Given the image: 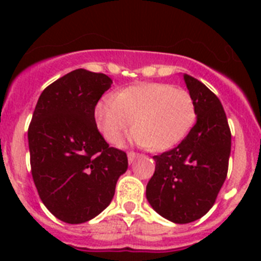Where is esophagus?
I'll list each match as a JSON object with an SVG mask.
<instances>
[{
  "label": "esophagus",
  "mask_w": 261,
  "mask_h": 261,
  "mask_svg": "<svg viewBox=\"0 0 261 261\" xmlns=\"http://www.w3.org/2000/svg\"><path fill=\"white\" fill-rule=\"evenodd\" d=\"M126 155H128V161H129V162L132 163L133 161H135L136 156H137V154H136L135 151H128V153H126Z\"/></svg>",
  "instance_id": "esophagus-1"
}]
</instances>
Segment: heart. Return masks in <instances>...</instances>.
<instances>
[{"instance_id": "b5f03b06", "label": "heart", "mask_w": 261, "mask_h": 261, "mask_svg": "<svg viewBox=\"0 0 261 261\" xmlns=\"http://www.w3.org/2000/svg\"><path fill=\"white\" fill-rule=\"evenodd\" d=\"M96 123L110 144H119L132 128V140L153 150L180 144L196 121L190 91L168 84H138L108 95L96 106ZM136 123H134V119Z\"/></svg>"}]
</instances>
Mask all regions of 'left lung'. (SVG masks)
Instances as JSON below:
<instances>
[{
	"label": "left lung",
	"instance_id": "obj_1",
	"mask_svg": "<svg viewBox=\"0 0 261 261\" xmlns=\"http://www.w3.org/2000/svg\"><path fill=\"white\" fill-rule=\"evenodd\" d=\"M196 105L197 121L183 141L154 155L155 171L146 186L154 211L175 223H190L208 213L229 170L231 132L213 91L184 74Z\"/></svg>",
	"mask_w": 261,
	"mask_h": 261
}]
</instances>
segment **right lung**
Wrapping results in <instances>:
<instances>
[{"instance_id":"add662e5","label":"right lung","mask_w":261,"mask_h":261,"mask_svg":"<svg viewBox=\"0 0 261 261\" xmlns=\"http://www.w3.org/2000/svg\"><path fill=\"white\" fill-rule=\"evenodd\" d=\"M111 84L103 73L75 69L45 87L32 114V179L48 211L66 223L105 211L128 168L125 151L110 146L95 123V107Z\"/></svg>"}]
</instances>
